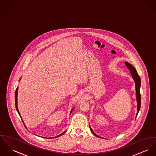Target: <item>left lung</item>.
Listing matches in <instances>:
<instances>
[{"label": "left lung", "instance_id": "obj_1", "mask_svg": "<svg viewBox=\"0 0 156 156\" xmlns=\"http://www.w3.org/2000/svg\"><path fill=\"white\" fill-rule=\"evenodd\" d=\"M125 65L126 66V67L128 68V69L130 71V73L132 75V78L135 82V91H136V102H137V112L136 114V118L138 114V112L140 110V107H141V97L140 94V87H141V79L140 78V76L138 75V73L136 72V69H135V68L132 66L131 63H129L128 62H125ZM90 128L91 129V131L92 133L98 138H104L101 136H100L98 135H97L95 132L93 131V130L92 129V128H91V126H90Z\"/></svg>", "mask_w": 156, "mask_h": 156}]
</instances>
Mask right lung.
Masks as SVG:
<instances>
[{"label": "right lung", "instance_id": "1", "mask_svg": "<svg viewBox=\"0 0 156 156\" xmlns=\"http://www.w3.org/2000/svg\"><path fill=\"white\" fill-rule=\"evenodd\" d=\"M21 78L20 79V81L21 80ZM18 87H17V88H16V91H15V106H16V111L18 112V114H19V115L20 116V117L21 118V115H20V112H19V110H18V102H17V97H18ZM73 108H72V110H71V113H70V115H71V113H72V111H73ZM21 119L23 120V123L24 122L23 120V119L21 118ZM25 126L26 127V126L25 125ZM27 128V127H26ZM66 132V131H64L63 132H62V133H60V135H58V136H55V137H53V138H58V137H59V136H60L61 135H63ZM43 138H44V137H43Z\"/></svg>", "mask_w": 156, "mask_h": 156}]
</instances>
